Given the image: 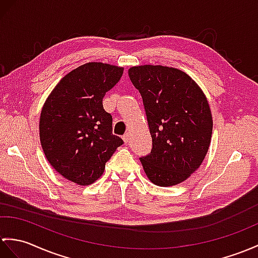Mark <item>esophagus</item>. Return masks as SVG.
Masks as SVG:
<instances>
[{"label": "esophagus", "mask_w": 258, "mask_h": 258, "mask_svg": "<svg viewBox=\"0 0 258 258\" xmlns=\"http://www.w3.org/2000/svg\"><path fill=\"white\" fill-rule=\"evenodd\" d=\"M128 140H130V133H125V134L123 135V141H124L125 143H127Z\"/></svg>", "instance_id": "esophagus-1"}]
</instances>
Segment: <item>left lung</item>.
I'll use <instances>...</instances> for the list:
<instances>
[{
	"label": "left lung",
	"mask_w": 258,
	"mask_h": 258,
	"mask_svg": "<svg viewBox=\"0 0 258 258\" xmlns=\"http://www.w3.org/2000/svg\"><path fill=\"white\" fill-rule=\"evenodd\" d=\"M146 112L153 148L141 163L154 184L184 181L205 159L212 135V115L200 87L183 71L144 64L128 69Z\"/></svg>",
	"instance_id": "1"
}]
</instances>
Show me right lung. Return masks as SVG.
Returning <instances> with one entry per match:
<instances>
[{"label":"right lung","instance_id":"1","mask_svg":"<svg viewBox=\"0 0 258 258\" xmlns=\"http://www.w3.org/2000/svg\"><path fill=\"white\" fill-rule=\"evenodd\" d=\"M123 70L102 62L82 64L58 82L41 109L39 136L45 156L53 169L77 184L98 180L124 143L113 135L112 115L102 104Z\"/></svg>","mask_w":258,"mask_h":258}]
</instances>
